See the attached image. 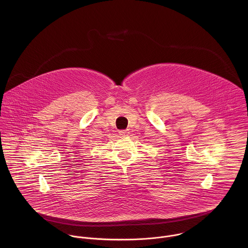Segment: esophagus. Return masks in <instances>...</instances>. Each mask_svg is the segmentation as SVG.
<instances>
[{
	"label": "esophagus",
	"instance_id": "34e87169",
	"mask_svg": "<svg viewBox=\"0 0 248 248\" xmlns=\"http://www.w3.org/2000/svg\"><path fill=\"white\" fill-rule=\"evenodd\" d=\"M119 135L122 136V137H126V136L129 135V132H128L127 130H125V131H119Z\"/></svg>",
	"mask_w": 248,
	"mask_h": 248
}]
</instances>
